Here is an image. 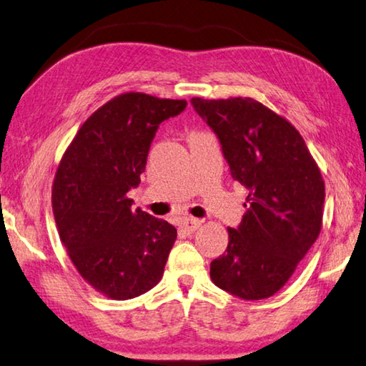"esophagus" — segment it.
<instances>
[{
  "label": "esophagus",
  "mask_w": 366,
  "mask_h": 366,
  "mask_svg": "<svg viewBox=\"0 0 366 366\" xmlns=\"http://www.w3.org/2000/svg\"><path fill=\"white\" fill-rule=\"evenodd\" d=\"M201 227V220L199 219H193V217H187L183 219V222L179 224V229H182L183 233H187V235H191V233H194L197 229Z\"/></svg>",
  "instance_id": "esophagus-1"
}]
</instances>
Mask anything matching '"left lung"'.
Returning a JSON list of instances; mask_svg holds the SVG:
<instances>
[{
    "instance_id": "8db88e82",
    "label": "left lung",
    "mask_w": 366,
    "mask_h": 366,
    "mask_svg": "<svg viewBox=\"0 0 366 366\" xmlns=\"http://www.w3.org/2000/svg\"><path fill=\"white\" fill-rule=\"evenodd\" d=\"M191 104L217 134L233 179L248 196L224 254L211 262L212 282L243 300L272 297L289 282L320 237L325 179L302 134L251 97Z\"/></svg>"
}]
</instances>
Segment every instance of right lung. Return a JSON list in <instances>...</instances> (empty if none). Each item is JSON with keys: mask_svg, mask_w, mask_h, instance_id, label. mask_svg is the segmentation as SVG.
I'll use <instances>...</instances> for the list:
<instances>
[{"mask_svg": "<svg viewBox=\"0 0 366 366\" xmlns=\"http://www.w3.org/2000/svg\"><path fill=\"white\" fill-rule=\"evenodd\" d=\"M184 107L119 94L82 123L59 160L51 187L59 238L81 277L112 300L139 297L164 275L177 229L131 207L127 194L141 183L159 124Z\"/></svg>", "mask_w": 366, "mask_h": 366, "instance_id": "1", "label": "right lung"}]
</instances>
